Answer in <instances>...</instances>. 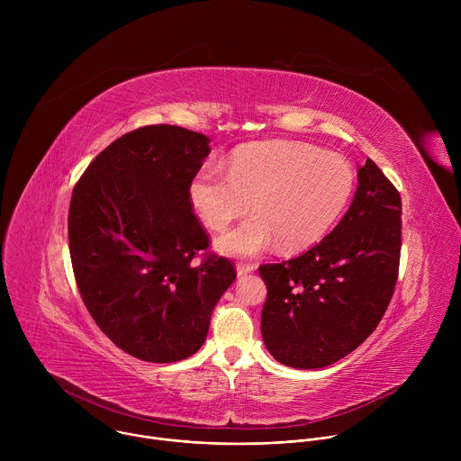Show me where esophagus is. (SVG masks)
<instances>
[{"label": "esophagus", "mask_w": 461, "mask_h": 461, "mask_svg": "<svg viewBox=\"0 0 461 461\" xmlns=\"http://www.w3.org/2000/svg\"><path fill=\"white\" fill-rule=\"evenodd\" d=\"M253 270H255L253 265H244V262H239V265H237V276L239 277H244V276L251 274Z\"/></svg>", "instance_id": "1"}]
</instances>
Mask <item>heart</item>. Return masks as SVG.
<instances>
[{"label":"heart","instance_id":"heart-1","mask_svg":"<svg viewBox=\"0 0 461 461\" xmlns=\"http://www.w3.org/2000/svg\"><path fill=\"white\" fill-rule=\"evenodd\" d=\"M354 182V167L339 153L267 140L237 148L228 169L217 160L203 162L187 194L194 213L215 231L242 215L251 199L255 213L221 237L219 248L253 257L277 242L283 251L317 242L347 206Z\"/></svg>","mask_w":461,"mask_h":461}]
</instances>
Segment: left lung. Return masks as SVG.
<instances>
[{"mask_svg":"<svg viewBox=\"0 0 461 461\" xmlns=\"http://www.w3.org/2000/svg\"><path fill=\"white\" fill-rule=\"evenodd\" d=\"M402 196L366 158L354 201L319 244L281 265H262L268 286L260 332L294 368H322L354 352L379 324L398 281Z\"/></svg>","mask_w":461,"mask_h":461,"instance_id":"8db88e82","label":"left lung"}]
</instances>
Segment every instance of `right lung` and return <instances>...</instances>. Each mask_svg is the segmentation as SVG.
Instances as JSON below:
<instances>
[{
    "label": "right lung",
    "mask_w": 461,
    "mask_h": 461,
    "mask_svg": "<svg viewBox=\"0 0 461 461\" xmlns=\"http://www.w3.org/2000/svg\"><path fill=\"white\" fill-rule=\"evenodd\" d=\"M210 139L178 125H146L107 146L84 171L69 206L75 279L100 330L149 363L193 356L235 281L231 260L210 246L187 185Z\"/></svg>",
    "instance_id": "1"
}]
</instances>
